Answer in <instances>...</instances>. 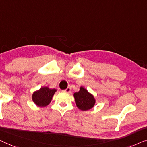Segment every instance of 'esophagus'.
<instances>
[{
  "label": "esophagus",
  "mask_w": 147,
  "mask_h": 147,
  "mask_svg": "<svg viewBox=\"0 0 147 147\" xmlns=\"http://www.w3.org/2000/svg\"><path fill=\"white\" fill-rule=\"evenodd\" d=\"M64 92H66V93H69L70 92H71V87H70V86L68 87L66 90H65Z\"/></svg>",
  "instance_id": "obj_1"
}]
</instances>
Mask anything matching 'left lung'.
<instances>
[{
  "label": "left lung",
  "mask_w": 147,
  "mask_h": 147,
  "mask_svg": "<svg viewBox=\"0 0 147 147\" xmlns=\"http://www.w3.org/2000/svg\"><path fill=\"white\" fill-rule=\"evenodd\" d=\"M73 96L76 106L82 111L89 110L96 104L94 96L83 86H80V90L74 93Z\"/></svg>",
  "instance_id": "obj_1"
}]
</instances>
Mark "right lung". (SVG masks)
<instances>
[{"mask_svg": "<svg viewBox=\"0 0 147 147\" xmlns=\"http://www.w3.org/2000/svg\"><path fill=\"white\" fill-rule=\"evenodd\" d=\"M57 92V89H51L47 86L41 87L38 90L33 93L32 101L38 107H45L48 106L51 102L54 94Z\"/></svg>", "mask_w": 147, "mask_h": 147, "instance_id": "obj_1", "label": "right lung"}]
</instances>
